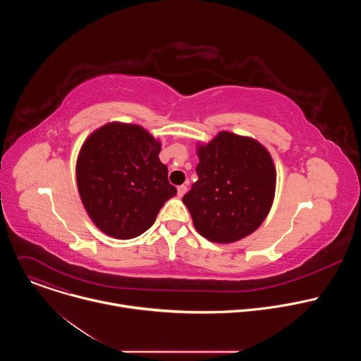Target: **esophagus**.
I'll return each mask as SVG.
<instances>
[{"mask_svg": "<svg viewBox=\"0 0 361 361\" xmlns=\"http://www.w3.org/2000/svg\"><path fill=\"white\" fill-rule=\"evenodd\" d=\"M185 192H187V185H178L177 187V195L178 197H183Z\"/></svg>", "mask_w": 361, "mask_h": 361, "instance_id": "1", "label": "esophagus"}]
</instances>
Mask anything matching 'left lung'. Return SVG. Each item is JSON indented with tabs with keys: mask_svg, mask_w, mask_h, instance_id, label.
<instances>
[{
	"mask_svg": "<svg viewBox=\"0 0 361 361\" xmlns=\"http://www.w3.org/2000/svg\"><path fill=\"white\" fill-rule=\"evenodd\" d=\"M198 180L183 197L195 230L214 243L238 241L267 217L276 191L273 159L259 141L221 131L197 147Z\"/></svg>",
	"mask_w": 361,
	"mask_h": 361,
	"instance_id": "left-lung-1",
	"label": "left lung"
}]
</instances>
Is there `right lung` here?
I'll return each mask as SVG.
<instances>
[{"label": "right lung", "instance_id": "right-lung-1", "mask_svg": "<svg viewBox=\"0 0 361 361\" xmlns=\"http://www.w3.org/2000/svg\"><path fill=\"white\" fill-rule=\"evenodd\" d=\"M161 144L135 124L95 130L77 159V184L92 223L110 237L128 240L147 231L164 202L177 194Z\"/></svg>", "mask_w": 361, "mask_h": 361}]
</instances>
